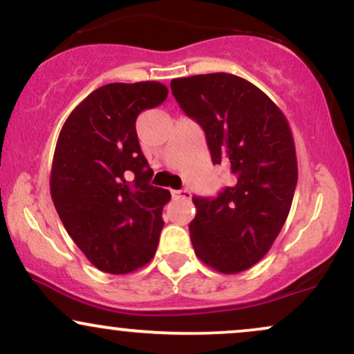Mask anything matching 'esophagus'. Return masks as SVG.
<instances>
[{
    "label": "esophagus",
    "instance_id": "1",
    "mask_svg": "<svg viewBox=\"0 0 354 354\" xmlns=\"http://www.w3.org/2000/svg\"><path fill=\"white\" fill-rule=\"evenodd\" d=\"M174 198H181V200H191V193L188 189H180V191H173Z\"/></svg>",
    "mask_w": 354,
    "mask_h": 354
}]
</instances>
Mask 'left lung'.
<instances>
[{
	"mask_svg": "<svg viewBox=\"0 0 354 354\" xmlns=\"http://www.w3.org/2000/svg\"><path fill=\"white\" fill-rule=\"evenodd\" d=\"M171 91L205 131L213 163L234 176L216 198H193L194 253L219 273L245 271L270 251L290 214L298 181L290 123L270 96L230 73L176 78Z\"/></svg>",
	"mask_w": 354,
	"mask_h": 354,
	"instance_id": "obj_1",
	"label": "left lung"
}]
</instances>
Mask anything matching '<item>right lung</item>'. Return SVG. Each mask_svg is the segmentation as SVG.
<instances>
[{"label":"right lung","mask_w":354,"mask_h":354,"mask_svg":"<svg viewBox=\"0 0 354 354\" xmlns=\"http://www.w3.org/2000/svg\"><path fill=\"white\" fill-rule=\"evenodd\" d=\"M158 81L109 83L66 118L53 156L50 191L76 246L104 273H133L151 261L163 230L168 189L149 185L153 169L136 135V118L161 104Z\"/></svg>","instance_id":"1"}]
</instances>
